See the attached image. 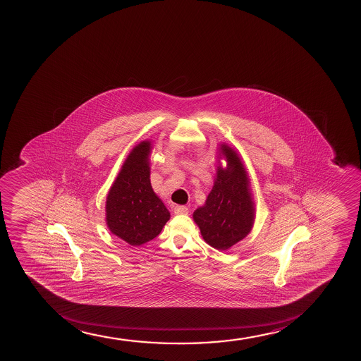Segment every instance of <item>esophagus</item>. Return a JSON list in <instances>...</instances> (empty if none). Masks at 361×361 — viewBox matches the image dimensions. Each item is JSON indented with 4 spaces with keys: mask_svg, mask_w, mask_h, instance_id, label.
<instances>
[{
    "mask_svg": "<svg viewBox=\"0 0 361 361\" xmlns=\"http://www.w3.org/2000/svg\"><path fill=\"white\" fill-rule=\"evenodd\" d=\"M174 212L176 215H187L188 214V209L183 205H176L174 207Z\"/></svg>",
    "mask_w": 361,
    "mask_h": 361,
    "instance_id": "34e87169",
    "label": "esophagus"
}]
</instances>
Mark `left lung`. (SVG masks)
<instances>
[{
    "instance_id": "8db88e82",
    "label": "left lung",
    "mask_w": 361,
    "mask_h": 361,
    "mask_svg": "<svg viewBox=\"0 0 361 361\" xmlns=\"http://www.w3.org/2000/svg\"><path fill=\"white\" fill-rule=\"evenodd\" d=\"M221 150L227 158V169H217L215 185L205 205L195 211L193 219L203 239L216 250L224 251L251 231L255 207L240 158L229 146L222 145Z\"/></svg>"
}]
</instances>
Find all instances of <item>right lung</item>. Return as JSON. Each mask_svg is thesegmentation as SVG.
Masks as SVG:
<instances>
[{
    "instance_id": "right-lung-1",
    "label": "right lung",
    "mask_w": 361,
    "mask_h": 361,
    "mask_svg": "<svg viewBox=\"0 0 361 361\" xmlns=\"http://www.w3.org/2000/svg\"><path fill=\"white\" fill-rule=\"evenodd\" d=\"M150 142L134 147L106 197L110 231L132 246L154 239L171 219L150 183Z\"/></svg>"
}]
</instances>
